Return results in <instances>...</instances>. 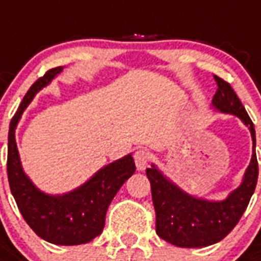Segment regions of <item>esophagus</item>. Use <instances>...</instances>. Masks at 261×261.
Instances as JSON below:
<instances>
[{
  "label": "esophagus",
  "mask_w": 261,
  "mask_h": 261,
  "mask_svg": "<svg viewBox=\"0 0 261 261\" xmlns=\"http://www.w3.org/2000/svg\"><path fill=\"white\" fill-rule=\"evenodd\" d=\"M151 159V153L145 151V149H140L134 153V162L138 170H144L148 166V162Z\"/></svg>",
  "instance_id": "esophagus-1"
}]
</instances>
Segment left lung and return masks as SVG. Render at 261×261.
<instances>
[{
  "instance_id": "8db88e82",
  "label": "left lung",
  "mask_w": 261,
  "mask_h": 261,
  "mask_svg": "<svg viewBox=\"0 0 261 261\" xmlns=\"http://www.w3.org/2000/svg\"><path fill=\"white\" fill-rule=\"evenodd\" d=\"M214 80L218 88L213 97V106L222 113L235 114L249 127L253 140L252 159L241 186L222 201H208L190 196L164 176L155 165L148 168L156 233L179 247H205L222 241L239 222L257 185L258 164L253 121L232 86L217 75H214Z\"/></svg>"
}]
</instances>
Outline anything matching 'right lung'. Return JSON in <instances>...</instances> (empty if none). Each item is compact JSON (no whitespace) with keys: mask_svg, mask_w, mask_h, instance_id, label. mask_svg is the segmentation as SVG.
Instances as JSON below:
<instances>
[{"mask_svg":"<svg viewBox=\"0 0 261 261\" xmlns=\"http://www.w3.org/2000/svg\"><path fill=\"white\" fill-rule=\"evenodd\" d=\"M64 67L48 69L31 86L18 112L11 120L8 133L7 172L11 193L22 217L37 236L53 245H82L100 235L110 202L124 181L136 172L130 155L99 169L89 180L63 196L40 192L25 175L15 141V130L20 116L36 93L48 85Z\"/></svg>","mask_w":261,"mask_h":261,"instance_id":"add662e5","label":"right lung"}]
</instances>
